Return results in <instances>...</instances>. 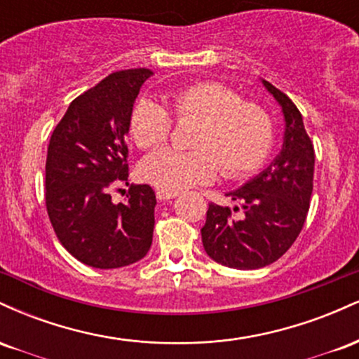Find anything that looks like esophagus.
<instances>
[{
	"label": "esophagus",
	"mask_w": 359,
	"mask_h": 359,
	"mask_svg": "<svg viewBox=\"0 0 359 359\" xmlns=\"http://www.w3.org/2000/svg\"><path fill=\"white\" fill-rule=\"evenodd\" d=\"M177 196H179L177 192L162 191V189H158V191H156V199H158V201H170V199H175Z\"/></svg>",
	"instance_id": "1"
}]
</instances>
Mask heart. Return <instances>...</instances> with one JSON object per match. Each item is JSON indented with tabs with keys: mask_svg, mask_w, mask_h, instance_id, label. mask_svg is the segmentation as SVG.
Masks as SVG:
<instances>
[{
	"mask_svg": "<svg viewBox=\"0 0 359 359\" xmlns=\"http://www.w3.org/2000/svg\"><path fill=\"white\" fill-rule=\"evenodd\" d=\"M168 108L177 121H199L192 151L162 148L140 163L145 182L162 191H180L211 182L219 168L228 179H243L263 167L273 150L275 123L262 104L216 81L175 89ZM170 113L158 101L142 97L130 113V135L142 150L163 145L172 133Z\"/></svg>",
	"mask_w": 359,
	"mask_h": 359,
	"instance_id": "b5f03b06",
	"label": "heart"
}]
</instances>
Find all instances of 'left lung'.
<instances>
[{"label": "left lung", "mask_w": 359, "mask_h": 359, "mask_svg": "<svg viewBox=\"0 0 359 359\" xmlns=\"http://www.w3.org/2000/svg\"><path fill=\"white\" fill-rule=\"evenodd\" d=\"M282 106L285 119L282 151L243 187L226 196L240 203L243 214L211 203L201 229L205 253L236 270L263 269L294 245L306 222L314 187V145L302 114L287 94L262 81ZM234 208V212L240 211Z\"/></svg>", "instance_id": "obj_1"}]
</instances>
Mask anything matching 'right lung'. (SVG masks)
Segmentation results:
<instances>
[{
	"label": "right lung",
	"instance_id": "add662e5",
	"mask_svg": "<svg viewBox=\"0 0 359 359\" xmlns=\"http://www.w3.org/2000/svg\"><path fill=\"white\" fill-rule=\"evenodd\" d=\"M150 76V69L109 74L71 102L48 143L45 205L52 228L93 269L128 266L150 250L154 189L131 185L126 203L111 201V189L128 180L130 113Z\"/></svg>",
	"mask_w": 359,
	"mask_h": 359
}]
</instances>
